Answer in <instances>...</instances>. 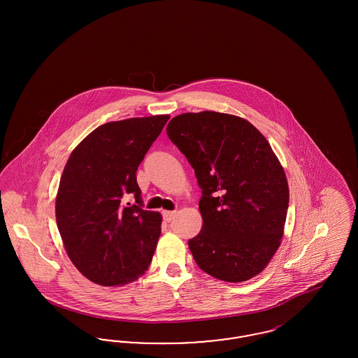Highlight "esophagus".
I'll use <instances>...</instances> for the list:
<instances>
[{"mask_svg": "<svg viewBox=\"0 0 358 358\" xmlns=\"http://www.w3.org/2000/svg\"><path fill=\"white\" fill-rule=\"evenodd\" d=\"M162 216H164L165 222H171L176 217V212L174 210H165Z\"/></svg>", "mask_w": 358, "mask_h": 358, "instance_id": "34e87169", "label": "esophagus"}]
</instances>
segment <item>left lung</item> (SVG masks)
Returning <instances> with one entry per match:
<instances>
[{"label":"left lung","instance_id":"1","mask_svg":"<svg viewBox=\"0 0 358 358\" xmlns=\"http://www.w3.org/2000/svg\"><path fill=\"white\" fill-rule=\"evenodd\" d=\"M166 134L203 190V229L187 241L197 266L232 283L262 273L289 208L287 178L267 139L248 120L215 111L177 115Z\"/></svg>","mask_w":358,"mask_h":358}]
</instances>
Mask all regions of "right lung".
I'll return each instance as SVG.
<instances>
[{"label":"right lung","mask_w":358,"mask_h":358,"mask_svg":"<svg viewBox=\"0 0 358 358\" xmlns=\"http://www.w3.org/2000/svg\"><path fill=\"white\" fill-rule=\"evenodd\" d=\"M169 115L108 122L73 149L56 196V222L73 266L101 286H123L149 268L162 216L145 210L136 169ZM131 194L136 205L122 199Z\"/></svg>","instance_id":"obj_1"}]
</instances>
